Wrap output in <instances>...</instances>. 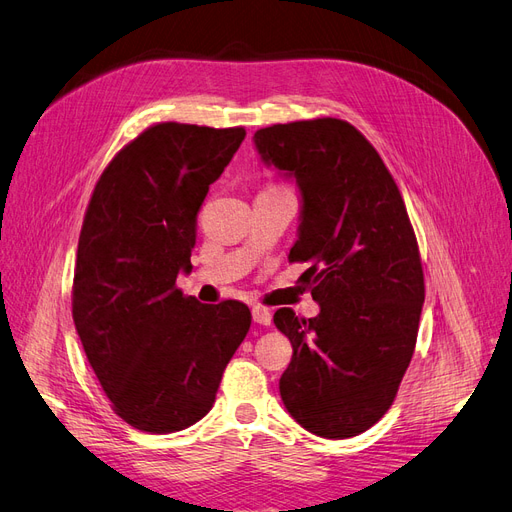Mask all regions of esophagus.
I'll return each instance as SVG.
<instances>
[{
    "instance_id": "1",
    "label": "esophagus",
    "mask_w": 512,
    "mask_h": 512,
    "mask_svg": "<svg viewBox=\"0 0 512 512\" xmlns=\"http://www.w3.org/2000/svg\"><path fill=\"white\" fill-rule=\"evenodd\" d=\"M252 318H254V322L262 324V327H269V324L273 322V316H271L269 309L267 307H260V305L252 307Z\"/></svg>"
}]
</instances>
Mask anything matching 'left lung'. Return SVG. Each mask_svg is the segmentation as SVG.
Instances as JSON below:
<instances>
[{"mask_svg": "<svg viewBox=\"0 0 512 512\" xmlns=\"http://www.w3.org/2000/svg\"><path fill=\"white\" fill-rule=\"evenodd\" d=\"M265 164L303 198L290 262L320 305L316 318L277 309L292 344L280 378L290 416L320 438L359 436L391 408L416 346L425 301L421 254L404 198L367 138L335 117L254 134Z\"/></svg>", "mask_w": 512, "mask_h": 512, "instance_id": "obj_1", "label": "left lung"}]
</instances>
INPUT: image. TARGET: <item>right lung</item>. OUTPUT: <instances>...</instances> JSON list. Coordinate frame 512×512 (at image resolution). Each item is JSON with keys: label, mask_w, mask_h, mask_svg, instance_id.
<instances>
[{"label": "right lung", "mask_w": 512, "mask_h": 512, "mask_svg": "<svg viewBox=\"0 0 512 512\" xmlns=\"http://www.w3.org/2000/svg\"><path fill=\"white\" fill-rule=\"evenodd\" d=\"M243 138V128L156 123L104 168L85 211L74 327L115 414L141 431L200 421L250 331L245 303L207 305L175 286L192 271L209 185Z\"/></svg>", "instance_id": "right-lung-1"}]
</instances>
